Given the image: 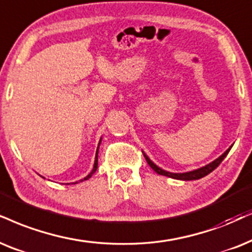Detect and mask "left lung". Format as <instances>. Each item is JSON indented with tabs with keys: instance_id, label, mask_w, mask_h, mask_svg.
<instances>
[{
	"instance_id": "obj_1",
	"label": "left lung",
	"mask_w": 252,
	"mask_h": 252,
	"mask_svg": "<svg viewBox=\"0 0 252 252\" xmlns=\"http://www.w3.org/2000/svg\"><path fill=\"white\" fill-rule=\"evenodd\" d=\"M230 149H231V146L227 150V151L224 152L223 155L221 156V157H219L218 159H215V160L213 161V163L206 165V166L199 168V170H195V171H192V172H187V173H170V172H166V171L161 170V168H159L158 166H156V165L152 163L151 160H150V159L148 158V156L144 155V154H143V155H144L145 160L148 161V164L150 165V167H151L154 171L157 172L158 174H161V176H166V177L173 178V179H179V180H196V179H200V178L206 177L207 174H209L212 171H214L215 168L218 167L219 165L222 163V160H223V159L225 158V156L228 155V152L230 151Z\"/></svg>"
}]
</instances>
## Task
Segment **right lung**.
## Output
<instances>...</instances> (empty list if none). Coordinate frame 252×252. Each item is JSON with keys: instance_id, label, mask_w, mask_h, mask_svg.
Returning a JSON list of instances; mask_svg holds the SVG:
<instances>
[{"instance_id": "right-lung-1", "label": "right lung", "mask_w": 252, "mask_h": 252, "mask_svg": "<svg viewBox=\"0 0 252 252\" xmlns=\"http://www.w3.org/2000/svg\"><path fill=\"white\" fill-rule=\"evenodd\" d=\"M96 168H97V151H96V157H95V161H94V167H93V171H92L91 173H89L88 176L86 177V178H84V179H82V180H87V179H89V178H91V177L93 176V174L95 173V171H96ZM82 180H80V181H82Z\"/></svg>"}]
</instances>
